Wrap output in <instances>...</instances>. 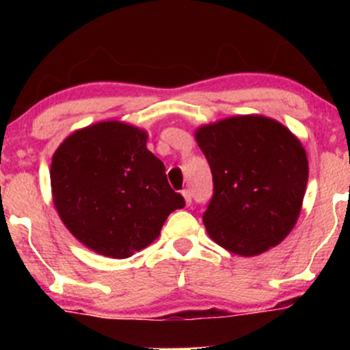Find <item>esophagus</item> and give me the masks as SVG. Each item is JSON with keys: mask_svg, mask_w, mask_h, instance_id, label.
I'll use <instances>...</instances> for the list:
<instances>
[{"mask_svg": "<svg viewBox=\"0 0 350 350\" xmlns=\"http://www.w3.org/2000/svg\"><path fill=\"white\" fill-rule=\"evenodd\" d=\"M183 196H184V199H186L187 206H191V204H192V194H191V191H189V189H183Z\"/></svg>", "mask_w": 350, "mask_h": 350, "instance_id": "1", "label": "esophagus"}]
</instances>
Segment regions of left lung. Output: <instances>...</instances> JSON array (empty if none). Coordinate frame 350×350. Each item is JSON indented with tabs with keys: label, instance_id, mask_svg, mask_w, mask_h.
Here are the masks:
<instances>
[{
	"label": "left lung",
	"instance_id": "8db88e82",
	"mask_svg": "<svg viewBox=\"0 0 350 350\" xmlns=\"http://www.w3.org/2000/svg\"><path fill=\"white\" fill-rule=\"evenodd\" d=\"M214 194L204 226L215 243L253 256L278 245L298 220L308 183L306 151L283 124L234 116L199 128Z\"/></svg>",
	"mask_w": 350,
	"mask_h": 350
}]
</instances>
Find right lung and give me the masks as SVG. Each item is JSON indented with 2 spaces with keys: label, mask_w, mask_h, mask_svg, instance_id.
<instances>
[{
  "label": "right lung",
  "mask_w": 350,
  "mask_h": 350,
  "mask_svg": "<svg viewBox=\"0 0 350 350\" xmlns=\"http://www.w3.org/2000/svg\"><path fill=\"white\" fill-rule=\"evenodd\" d=\"M51 186L60 219L90 250L128 258L186 206L148 151L146 133L120 122L75 131L54 152Z\"/></svg>",
  "instance_id": "1"
}]
</instances>
